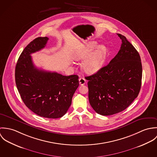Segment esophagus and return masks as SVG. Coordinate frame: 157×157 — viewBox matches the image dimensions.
<instances>
[{"instance_id": "obj_1", "label": "esophagus", "mask_w": 157, "mask_h": 157, "mask_svg": "<svg viewBox=\"0 0 157 157\" xmlns=\"http://www.w3.org/2000/svg\"><path fill=\"white\" fill-rule=\"evenodd\" d=\"M86 83V80L84 78H79V84L80 85H83Z\"/></svg>"}]
</instances>
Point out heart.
Here are the masks:
<instances>
[{"label":"heart","instance_id":"1","mask_svg":"<svg viewBox=\"0 0 157 157\" xmlns=\"http://www.w3.org/2000/svg\"><path fill=\"white\" fill-rule=\"evenodd\" d=\"M97 44L90 42L89 44L80 46L74 53L75 60H84L82 68L88 74L97 72L102 67L107 54V49L104 45L98 46L94 51Z\"/></svg>","mask_w":157,"mask_h":157}]
</instances>
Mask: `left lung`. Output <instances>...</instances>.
<instances>
[{
  "mask_svg": "<svg viewBox=\"0 0 157 157\" xmlns=\"http://www.w3.org/2000/svg\"><path fill=\"white\" fill-rule=\"evenodd\" d=\"M117 54L106 67L86 77L89 101L93 109L111 115L126 109L137 97L141 85L142 65L139 53L124 37Z\"/></svg>",
  "mask_w": 157,
  "mask_h": 157,
  "instance_id": "left-lung-1",
  "label": "left lung"
}]
</instances>
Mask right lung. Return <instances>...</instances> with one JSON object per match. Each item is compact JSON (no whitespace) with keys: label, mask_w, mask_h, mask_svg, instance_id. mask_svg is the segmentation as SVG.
Returning <instances> with one entry per match:
<instances>
[{"label":"right lung","mask_w":157,"mask_h":157,"mask_svg":"<svg viewBox=\"0 0 157 157\" xmlns=\"http://www.w3.org/2000/svg\"><path fill=\"white\" fill-rule=\"evenodd\" d=\"M48 39L37 37L25 48L16 66L15 80L26 107L40 117L57 118L63 117L71 106L79 86L78 76H65L34 66L31 54L45 48Z\"/></svg>","instance_id":"1"}]
</instances>
